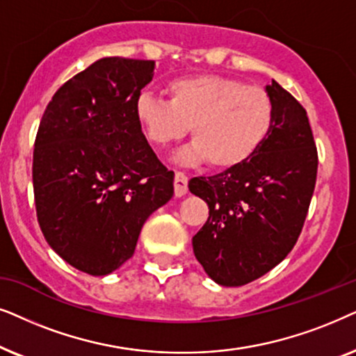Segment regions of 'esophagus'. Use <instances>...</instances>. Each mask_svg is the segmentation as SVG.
Wrapping results in <instances>:
<instances>
[{"label": "esophagus", "instance_id": "esophagus-1", "mask_svg": "<svg viewBox=\"0 0 356 356\" xmlns=\"http://www.w3.org/2000/svg\"><path fill=\"white\" fill-rule=\"evenodd\" d=\"M187 184H188V179L186 174L182 172H175V177H174V192H175V197H182L187 193Z\"/></svg>", "mask_w": 356, "mask_h": 356}]
</instances>
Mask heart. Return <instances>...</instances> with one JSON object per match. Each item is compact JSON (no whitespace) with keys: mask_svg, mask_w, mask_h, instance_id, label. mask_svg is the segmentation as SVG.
<instances>
[{"mask_svg":"<svg viewBox=\"0 0 356 356\" xmlns=\"http://www.w3.org/2000/svg\"><path fill=\"white\" fill-rule=\"evenodd\" d=\"M168 102L141 94L135 118L158 148L181 141L192 129L193 145L184 158L208 161L213 169L245 163L267 138L273 120L268 94L259 86L221 74L175 78L164 88Z\"/></svg>","mask_w":356,"mask_h":356,"instance_id":"1","label":"heart"}]
</instances>
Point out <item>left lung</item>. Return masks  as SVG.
Masks as SVG:
<instances>
[{
    "label": "left lung",
    "instance_id": "left-lung-1",
    "mask_svg": "<svg viewBox=\"0 0 356 356\" xmlns=\"http://www.w3.org/2000/svg\"><path fill=\"white\" fill-rule=\"evenodd\" d=\"M265 92L273 120L259 149L238 168L188 182L210 208L193 254L221 286L257 280L290 254L314 192L317 151L307 113L275 79Z\"/></svg>",
    "mask_w": 356,
    "mask_h": 356
}]
</instances>
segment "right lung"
I'll return each mask as SVG.
<instances>
[{"label": "right lung", "mask_w": 356, "mask_h": 356, "mask_svg": "<svg viewBox=\"0 0 356 356\" xmlns=\"http://www.w3.org/2000/svg\"><path fill=\"white\" fill-rule=\"evenodd\" d=\"M154 61L106 56L51 97L34 146L37 220L65 262L102 277L135 252L145 221L174 195V172L135 118Z\"/></svg>", "instance_id": "add662e5"}]
</instances>
